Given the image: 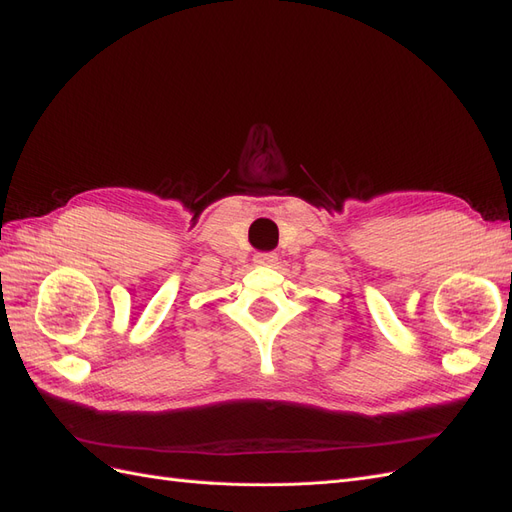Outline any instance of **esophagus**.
Wrapping results in <instances>:
<instances>
[{"instance_id": "esophagus-1", "label": "esophagus", "mask_w": 512, "mask_h": 512, "mask_svg": "<svg viewBox=\"0 0 512 512\" xmlns=\"http://www.w3.org/2000/svg\"><path fill=\"white\" fill-rule=\"evenodd\" d=\"M275 260H277V256L273 252H258V254H254V262H256V265H260V267H271Z\"/></svg>"}]
</instances>
